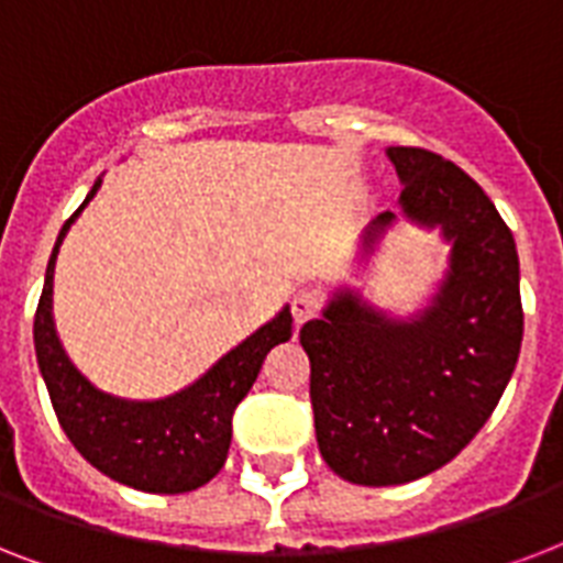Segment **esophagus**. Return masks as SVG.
<instances>
[{"instance_id": "obj_1", "label": "esophagus", "mask_w": 563, "mask_h": 563, "mask_svg": "<svg viewBox=\"0 0 563 563\" xmlns=\"http://www.w3.org/2000/svg\"><path fill=\"white\" fill-rule=\"evenodd\" d=\"M321 309V298L316 291L300 289L295 298H291V316H295V324H307L309 318H316V312Z\"/></svg>"}]
</instances>
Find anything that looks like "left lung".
Returning a JSON list of instances; mask_svg holds the SVG:
<instances>
[{"label": "left lung", "mask_w": 563, "mask_h": 563, "mask_svg": "<svg viewBox=\"0 0 563 563\" xmlns=\"http://www.w3.org/2000/svg\"><path fill=\"white\" fill-rule=\"evenodd\" d=\"M400 212L441 228L450 268L423 312L388 318L360 291H335L300 330L318 450L353 485H402L444 467L497 409L523 342L515 236L455 163L427 148H388ZM397 216L362 236L371 254Z\"/></svg>", "instance_id": "1"}]
</instances>
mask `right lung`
I'll list each match as a JSON object with an SVG mask.
<instances>
[{
  "label": "right lung",
  "instance_id": "obj_1",
  "mask_svg": "<svg viewBox=\"0 0 563 563\" xmlns=\"http://www.w3.org/2000/svg\"><path fill=\"white\" fill-rule=\"evenodd\" d=\"M99 187L101 180H96L75 216L90 203ZM75 216L57 233L34 316V351L57 420L75 450L96 471L128 488L148 494H187L201 488L224 467L233 435V411L251 391L265 353L291 339L289 307H283L268 324L224 353L184 391L163 400H125L99 391L69 362L52 318L55 260Z\"/></svg>",
  "mask_w": 563,
  "mask_h": 563
}]
</instances>
